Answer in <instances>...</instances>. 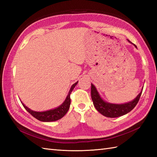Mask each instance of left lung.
I'll use <instances>...</instances> for the list:
<instances>
[{"mask_svg":"<svg viewBox=\"0 0 157 157\" xmlns=\"http://www.w3.org/2000/svg\"><path fill=\"white\" fill-rule=\"evenodd\" d=\"M128 41L134 45L136 48H137L136 46L130 42L129 40H128ZM142 90L132 101L123 103V104H114V103L108 102L104 101L96 90L95 86L91 84V97L93 104H94L96 109L106 117H119L124 115L131 111L138 102L142 94Z\"/></svg>","mask_w":157,"mask_h":157,"instance_id":"left-lung-1","label":"left lung"}]
</instances>
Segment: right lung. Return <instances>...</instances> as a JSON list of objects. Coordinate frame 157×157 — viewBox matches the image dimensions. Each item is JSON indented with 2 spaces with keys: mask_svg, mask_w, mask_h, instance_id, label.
<instances>
[{
  "mask_svg": "<svg viewBox=\"0 0 157 157\" xmlns=\"http://www.w3.org/2000/svg\"><path fill=\"white\" fill-rule=\"evenodd\" d=\"M78 81L71 86V87L69 90L68 94L67 96L65 101L56 108L52 109L51 110H48V111L39 112V111H32V110H31L30 109L27 107V106L23 104L22 102H21V104L23 105V107L25 109L26 111L30 113L34 117L37 119L38 120H39V121H44V122H51V121H57V120L61 119L67 113L68 110L69 109L70 104H71L70 94H71V93L73 90V88H75V86L78 84Z\"/></svg>",
  "mask_w": 157,
  "mask_h": 157,
  "instance_id": "right-lung-1",
  "label": "right lung"
}]
</instances>
